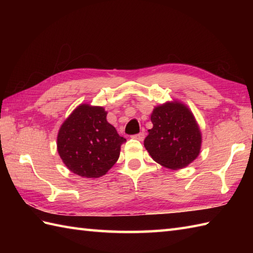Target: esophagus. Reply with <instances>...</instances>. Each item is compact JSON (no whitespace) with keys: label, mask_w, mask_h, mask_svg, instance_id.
<instances>
[{"label":"esophagus","mask_w":253,"mask_h":253,"mask_svg":"<svg viewBox=\"0 0 253 253\" xmlns=\"http://www.w3.org/2000/svg\"><path fill=\"white\" fill-rule=\"evenodd\" d=\"M133 138L137 139V140H139V141H142L144 139V132H139V133H137V135L133 136Z\"/></svg>","instance_id":"obj_1"}]
</instances>
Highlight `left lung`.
Listing matches in <instances>:
<instances>
[{
	"label": "left lung",
	"instance_id": "8db88e82",
	"mask_svg": "<svg viewBox=\"0 0 253 253\" xmlns=\"http://www.w3.org/2000/svg\"><path fill=\"white\" fill-rule=\"evenodd\" d=\"M153 127L144 139L151 158L169 169H185L201 150L202 135L191 110L173 100L155 106L151 113Z\"/></svg>",
	"mask_w": 253,
	"mask_h": 253
}]
</instances>
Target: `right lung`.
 <instances>
[{"label": "right lung", "instance_id": "right-lung-1", "mask_svg": "<svg viewBox=\"0 0 253 253\" xmlns=\"http://www.w3.org/2000/svg\"><path fill=\"white\" fill-rule=\"evenodd\" d=\"M103 106L83 103L60 127L57 152L66 168L84 178H98L114 165L126 139L106 121Z\"/></svg>", "mask_w": 253, "mask_h": 253}]
</instances>
